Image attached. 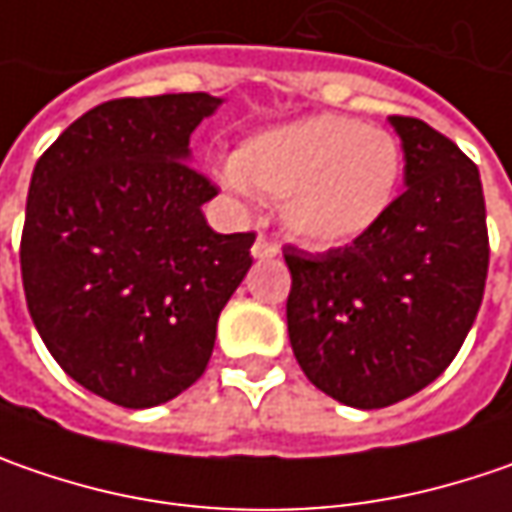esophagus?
<instances>
[{
	"label": "esophagus",
	"mask_w": 512,
	"mask_h": 512,
	"mask_svg": "<svg viewBox=\"0 0 512 512\" xmlns=\"http://www.w3.org/2000/svg\"><path fill=\"white\" fill-rule=\"evenodd\" d=\"M278 255V246L272 243V240H266V237H257L255 246H252V257L255 260H269V257Z\"/></svg>",
	"instance_id": "1"
}]
</instances>
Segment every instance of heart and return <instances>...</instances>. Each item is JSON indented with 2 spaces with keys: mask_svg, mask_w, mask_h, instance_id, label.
Segmentation results:
<instances>
[{
  "mask_svg": "<svg viewBox=\"0 0 512 512\" xmlns=\"http://www.w3.org/2000/svg\"><path fill=\"white\" fill-rule=\"evenodd\" d=\"M214 177L237 197L280 200V223L303 246L341 249L392 209L401 148L378 125L315 114L249 134Z\"/></svg>",
  "mask_w": 512,
  "mask_h": 512,
  "instance_id": "1",
  "label": "heart"
}]
</instances>
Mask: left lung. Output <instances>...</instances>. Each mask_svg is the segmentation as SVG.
I'll list each match as a JSON object with an SVG mask.
<instances>
[{
	"label": "left lung",
	"mask_w": 512,
	"mask_h": 512,
	"mask_svg": "<svg viewBox=\"0 0 512 512\" xmlns=\"http://www.w3.org/2000/svg\"><path fill=\"white\" fill-rule=\"evenodd\" d=\"M404 186L387 217L344 249H283L292 272L289 341L329 398L381 410L433 384L476 321L487 280L478 168L415 117H389Z\"/></svg>",
	"instance_id": "1"
}]
</instances>
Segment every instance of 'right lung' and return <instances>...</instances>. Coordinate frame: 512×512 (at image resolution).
I'll return each instance as SVG.
<instances>
[{
	"mask_svg": "<svg viewBox=\"0 0 512 512\" xmlns=\"http://www.w3.org/2000/svg\"><path fill=\"white\" fill-rule=\"evenodd\" d=\"M212 94L111 100L39 157L22 232L28 312L56 364L128 410L166 404L209 367L217 318L255 234H217V189L191 168Z\"/></svg>",
	"mask_w": 512,
	"mask_h": 512,
	"instance_id": "right-lung-1",
	"label": "right lung"
}]
</instances>
